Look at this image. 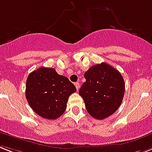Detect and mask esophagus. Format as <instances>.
<instances>
[{
  "instance_id": "esophagus-1",
  "label": "esophagus",
  "mask_w": 152,
  "mask_h": 152,
  "mask_svg": "<svg viewBox=\"0 0 152 152\" xmlns=\"http://www.w3.org/2000/svg\"><path fill=\"white\" fill-rule=\"evenodd\" d=\"M75 85V86H76V88H77V90H78V89H79V88H80V84L78 83V82H76Z\"/></svg>"
}]
</instances>
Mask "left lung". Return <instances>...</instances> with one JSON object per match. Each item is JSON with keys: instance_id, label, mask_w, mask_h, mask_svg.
<instances>
[{"instance_id": "left-lung-1", "label": "left lung", "mask_w": 152, "mask_h": 152, "mask_svg": "<svg viewBox=\"0 0 152 152\" xmlns=\"http://www.w3.org/2000/svg\"><path fill=\"white\" fill-rule=\"evenodd\" d=\"M86 82L79 89L86 110L96 119H104L122 104L125 82L119 71L106 63L91 66L85 73Z\"/></svg>"}]
</instances>
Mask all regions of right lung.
Wrapping results in <instances>:
<instances>
[{
  "instance_id": "add662e5",
  "label": "right lung",
  "mask_w": 152,
  "mask_h": 152,
  "mask_svg": "<svg viewBox=\"0 0 152 152\" xmlns=\"http://www.w3.org/2000/svg\"><path fill=\"white\" fill-rule=\"evenodd\" d=\"M76 87L55 69L40 67L28 76L26 97L36 114L47 119L60 117L66 108L68 98Z\"/></svg>"
}]
</instances>
